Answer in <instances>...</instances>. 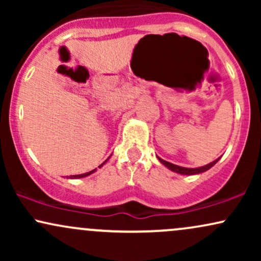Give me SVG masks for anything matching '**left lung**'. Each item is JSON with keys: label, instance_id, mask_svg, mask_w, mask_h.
<instances>
[{"label": "left lung", "instance_id": "8db88e82", "mask_svg": "<svg viewBox=\"0 0 261 261\" xmlns=\"http://www.w3.org/2000/svg\"><path fill=\"white\" fill-rule=\"evenodd\" d=\"M158 161L161 162L162 164H163L164 167H167L169 170H172V172L174 173H178V174H181V175H195V174H200V173H203L206 172V170H208L210 168H212V167L215 166V164L217 163L218 161L221 160V157H218L217 160H215L214 162H211V163L206 164V166H202V167H199V168H185V167H180V166H176V164H173V163H169V162L162 160L161 157H158Z\"/></svg>", "mask_w": 261, "mask_h": 261}]
</instances>
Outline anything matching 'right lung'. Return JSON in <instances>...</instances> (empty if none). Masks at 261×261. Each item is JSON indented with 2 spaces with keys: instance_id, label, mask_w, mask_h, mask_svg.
I'll return each mask as SVG.
<instances>
[{
  "instance_id": "right-lung-1",
  "label": "right lung",
  "mask_w": 261,
  "mask_h": 261,
  "mask_svg": "<svg viewBox=\"0 0 261 261\" xmlns=\"http://www.w3.org/2000/svg\"><path fill=\"white\" fill-rule=\"evenodd\" d=\"M110 158V157H109ZM109 158H108V160H109ZM107 160V161H108ZM107 161H104L103 162V163H101L100 164V166L99 167H98V168H101V167H103L104 166V164H106L107 163ZM94 172H97V168H95V169H93V170H91V172H87V173H83V174H77V175H70V176H67V178L68 179H80V178H86V176H88V175H91V174H93V173H94Z\"/></svg>"
}]
</instances>
